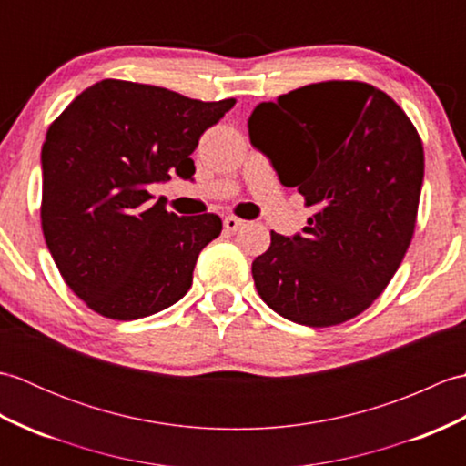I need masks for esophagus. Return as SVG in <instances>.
<instances>
[{
	"label": "esophagus",
	"instance_id": "34e87169",
	"mask_svg": "<svg viewBox=\"0 0 466 466\" xmlns=\"http://www.w3.org/2000/svg\"><path fill=\"white\" fill-rule=\"evenodd\" d=\"M242 226H244V222L240 220V218H236V216H226V218H224V228H226L228 232L240 230Z\"/></svg>",
	"mask_w": 466,
	"mask_h": 466
}]
</instances>
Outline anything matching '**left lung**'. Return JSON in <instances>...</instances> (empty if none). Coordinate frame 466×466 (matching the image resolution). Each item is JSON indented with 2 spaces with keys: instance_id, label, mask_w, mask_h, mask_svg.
<instances>
[{
  "instance_id": "left-lung-1",
  "label": "left lung",
  "mask_w": 466,
  "mask_h": 466,
  "mask_svg": "<svg viewBox=\"0 0 466 466\" xmlns=\"http://www.w3.org/2000/svg\"><path fill=\"white\" fill-rule=\"evenodd\" d=\"M248 132L280 182L316 208L302 236L270 232L252 262L260 299L314 329L354 319L412 240L424 176L417 127L379 87L330 80L256 106Z\"/></svg>"
}]
</instances>
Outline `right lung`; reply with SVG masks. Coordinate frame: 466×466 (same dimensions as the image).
Returning <instances> with one entry per match:
<instances>
[{
  "instance_id": "obj_1",
  "label": "right lung",
  "mask_w": 466,
  "mask_h": 466,
  "mask_svg": "<svg viewBox=\"0 0 466 466\" xmlns=\"http://www.w3.org/2000/svg\"><path fill=\"white\" fill-rule=\"evenodd\" d=\"M234 97L200 102L124 80L87 87L47 127L42 147V230L59 274L87 309L112 320L160 312L190 290L216 214L177 216L146 190L176 172Z\"/></svg>"
}]
</instances>
